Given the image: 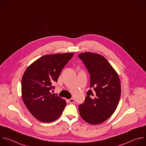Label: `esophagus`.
<instances>
[{
  "instance_id": "34e87169",
  "label": "esophagus",
  "mask_w": 146,
  "mask_h": 146,
  "mask_svg": "<svg viewBox=\"0 0 146 146\" xmlns=\"http://www.w3.org/2000/svg\"><path fill=\"white\" fill-rule=\"evenodd\" d=\"M68 102L70 103H73L74 102V99H73V98H71L69 100H68Z\"/></svg>"
}]
</instances>
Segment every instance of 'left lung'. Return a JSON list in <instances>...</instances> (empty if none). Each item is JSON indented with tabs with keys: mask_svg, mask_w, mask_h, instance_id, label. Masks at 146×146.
I'll use <instances>...</instances> for the list:
<instances>
[{
	"mask_svg": "<svg viewBox=\"0 0 146 146\" xmlns=\"http://www.w3.org/2000/svg\"><path fill=\"white\" fill-rule=\"evenodd\" d=\"M78 57L90 74V88L84 102L79 105L81 118L97 125L107 120L115 111L121 96L120 81L107 59L98 54L84 52Z\"/></svg>",
	"mask_w": 146,
	"mask_h": 146,
	"instance_id": "1",
	"label": "left lung"
}]
</instances>
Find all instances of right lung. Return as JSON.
<instances>
[{"mask_svg":"<svg viewBox=\"0 0 146 146\" xmlns=\"http://www.w3.org/2000/svg\"><path fill=\"white\" fill-rule=\"evenodd\" d=\"M74 53L44 55L32 63L22 78L23 100L29 112L37 119L51 122L62 114L66 100L51 94L52 86Z\"/></svg>","mask_w":146,"mask_h":146,"instance_id":"add662e5","label":"right lung"}]
</instances>
